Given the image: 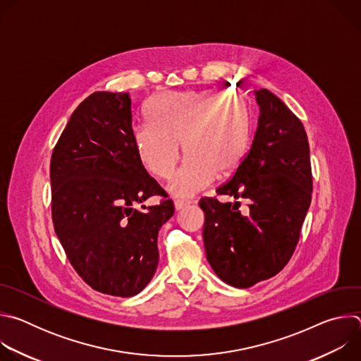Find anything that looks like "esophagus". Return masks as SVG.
<instances>
[{
  "mask_svg": "<svg viewBox=\"0 0 361 361\" xmlns=\"http://www.w3.org/2000/svg\"><path fill=\"white\" fill-rule=\"evenodd\" d=\"M191 204V201H183V200H177L176 202H174V207H176V210L178 212V210H183L184 207H187V205H190Z\"/></svg>",
  "mask_w": 361,
  "mask_h": 361,
  "instance_id": "34e87169",
  "label": "esophagus"
}]
</instances>
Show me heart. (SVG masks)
Wrapping results in <instances>:
<instances>
[{"label":"heart","mask_w":361,"mask_h":361,"mask_svg":"<svg viewBox=\"0 0 361 361\" xmlns=\"http://www.w3.org/2000/svg\"><path fill=\"white\" fill-rule=\"evenodd\" d=\"M148 121L135 127L133 138L142 166L159 178L173 176L181 156L187 159L167 190L190 198L207 188L219 171L233 170L245 154L251 113L247 99L233 90L167 92L147 106Z\"/></svg>","instance_id":"1"}]
</instances>
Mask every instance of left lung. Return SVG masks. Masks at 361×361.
Returning <instances> with one entry per match:
<instances>
[{
    "mask_svg": "<svg viewBox=\"0 0 361 361\" xmlns=\"http://www.w3.org/2000/svg\"><path fill=\"white\" fill-rule=\"evenodd\" d=\"M260 114L247 156L219 195L201 198L205 255L227 284L247 288L276 276L290 260L312 202L310 147L301 121L269 90H254Z\"/></svg>",
    "mask_w": 361,
    "mask_h": 361,
    "instance_id": "obj_1",
    "label": "left lung"
}]
</instances>
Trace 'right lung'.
I'll use <instances>...</instances> for the list:
<instances>
[{
    "label": "right lung",
    "instance_id": "add662e5",
    "mask_svg": "<svg viewBox=\"0 0 361 361\" xmlns=\"http://www.w3.org/2000/svg\"><path fill=\"white\" fill-rule=\"evenodd\" d=\"M49 178L54 230L80 277L116 297L144 290L174 204H142L166 192L140 160L130 92L95 91L81 102L53 151Z\"/></svg>",
    "mask_w": 361,
    "mask_h": 361
}]
</instances>
